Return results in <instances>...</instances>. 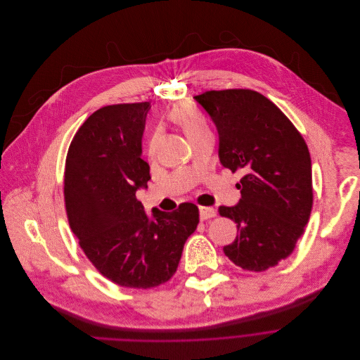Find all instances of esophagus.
Instances as JSON below:
<instances>
[{
    "label": "esophagus",
    "mask_w": 360,
    "mask_h": 360,
    "mask_svg": "<svg viewBox=\"0 0 360 360\" xmlns=\"http://www.w3.org/2000/svg\"><path fill=\"white\" fill-rule=\"evenodd\" d=\"M198 211H200V219L204 221V220H210L212 217H215V210L212 207H198Z\"/></svg>",
    "instance_id": "esophagus-1"
}]
</instances>
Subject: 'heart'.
Instances as JSON below:
<instances>
[{"mask_svg":"<svg viewBox=\"0 0 360 360\" xmlns=\"http://www.w3.org/2000/svg\"><path fill=\"white\" fill-rule=\"evenodd\" d=\"M169 117H170V120H173L176 124H179L183 129V131L186 133L188 140H191L202 133L210 131L204 116L194 106L179 105L170 110ZM150 150H152V148H150Z\"/></svg>","mask_w":360,"mask_h":360,"instance_id":"heart-1","label":"heart"}]
</instances>
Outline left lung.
<instances>
[{
    "label": "left lung",
    "mask_w": 360,
    "mask_h": 360,
    "mask_svg": "<svg viewBox=\"0 0 360 360\" xmlns=\"http://www.w3.org/2000/svg\"><path fill=\"white\" fill-rule=\"evenodd\" d=\"M194 99L219 131V158L244 177L238 204L220 215L238 236L224 254L247 271H265L290 257L308 224L314 191L307 143L269 99L251 89L208 91Z\"/></svg>",
    "instance_id": "1"
}]
</instances>
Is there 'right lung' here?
<instances>
[{
  "mask_svg": "<svg viewBox=\"0 0 360 360\" xmlns=\"http://www.w3.org/2000/svg\"><path fill=\"white\" fill-rule=\"evenodd\" d=\"M149 102L101 108L70 141L63 194L72 233L95 268L124 288H153L169 281L187 238L198 224V208L183 202L172 212L136 198L148 187L150 167L141 159Z\"/></svg>",
  "mask_w": 360,
  "mask_h": 360,
  "instance_id": "add662e5",
  "label": "right lung"
}]
</instances>
